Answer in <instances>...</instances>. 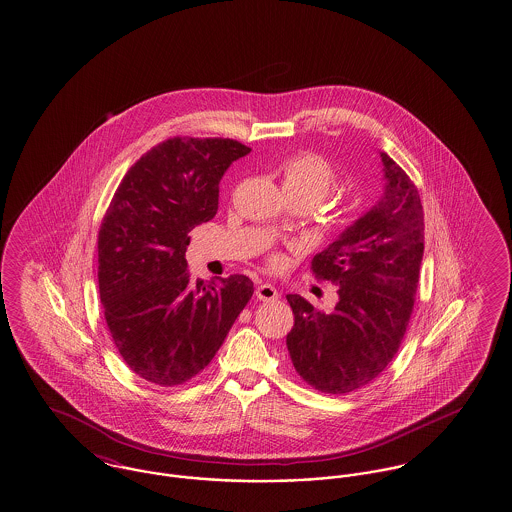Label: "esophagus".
<instances>
[{"instance_id":"obj_1","label":"esophagus","mask_w":512,"mask_h":512,"mask_svg":"<svg viewBox=\"0 0 512 512\" xmlns=\"http://www.w3.org/2000/svg\"><path fill=\"white\" fill-rule=\"evenodd\" d=\"M256 297L260 301H265V303H273V301H277L278 297H280V293H278L277 288L273 284H260L256 288Z\"/></svg>"}]
</instances>
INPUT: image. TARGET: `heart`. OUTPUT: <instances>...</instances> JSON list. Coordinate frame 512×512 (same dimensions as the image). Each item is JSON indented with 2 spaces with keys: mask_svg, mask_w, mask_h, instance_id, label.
<instances>
[{
  "mask_svg": "<svg viewBox=\"0 0 512 512\" xmlns=\"http://www.w3.org/2000/svg\"><path fill=\"white\" fill-rule=\"evenodd\" d=\"M280 174L288 196L307 198L314 205L320 204L336 183L333 166L318 155H295L282 164Z\"/></svg>",
  "mask_w": 512,
  "mask_h": 512,
  "instance_id": "obj_1",
  "label": "heart"
}]
</instances>
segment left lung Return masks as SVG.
Segmentation results:
<instances>
[{"instance_id": "1", "label": "left lung", "mask_w": 512, "mask_h": 512, "mask_svg": "<svg viewBox=\"0 0 512 512\" xmlns=\"http://www.w3.org/2000/svg\"><path fill=\"white\" fill-rule=\"evenodd\" d=\"M383 194L312 260L316 277L335 282L338 303L318 312L288 295L286 336L297 374L327 395H344L378 378L404 338L419 284L424 215L406 172L380 151Z\"/></svg>"}]
</instances>
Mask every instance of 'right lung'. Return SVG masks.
<instances>
[{"mask_svg":"<svg viewBox=\"0 0 512 512\" xmlns=\"http://www.w3.org/2000/svg\"><path fill=\"white\" fill-rule=\"evenodd\" d=\"M250 147L230 138H172L134 162L99 232V293L117 350L140 378L172 387L211 363L254 284L190 277L192 228L219 209V183Z\"/></svg>","mask_w":512,"mask_h":512,"instance_id":"1","label":"right lung"}]
</instances>
